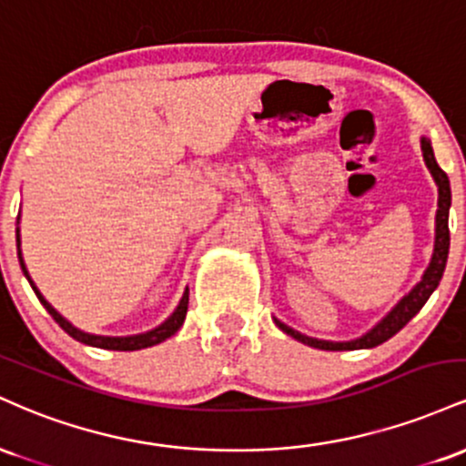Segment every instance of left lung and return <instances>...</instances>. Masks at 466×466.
I'll use <instances>...</instances> for the list:
<instances>
[{"mask_svg": "<svg viewBox=\"0 0 466 466\" xmlns=\"http://www.w3.org/2000/svg\"><path fill=\"white\" fill-rule=\"evenodd\" d=\"M420 148H422V157H425V164L427 168H430L431 177L436 179V186H438V212H436V245H434V256H431V263L427 267L425 276H422V280L416 285L408 296L400 300L397 307L390 311L386 318L381 319L370 333H366L360 339H352V341H324V339H313V337H307L302 333H298V330L289 329L287 324L278 322L276 319V326L278 329L285 330L287 335L296 337L298 341H302V344L307 346H313V349H319V350H357V349H374V346L383 344V341H388L390 337H394L399 333L400 329H403L405 324L410 322L411 318H414L416 313L420 311L422 307H425V302L430 300V296L434 293V289L438 287V282H441L442 278V271H445V265H447V256H449V206H451V188H449V177L445 170L441 168V166L436 164V157H434V148H431V144L427 137H422L420 140Z\"/></svg>", "mask_w": 466, "mask_h": 466, "instance_id": "1", "label": "left lung"}]
</instances>
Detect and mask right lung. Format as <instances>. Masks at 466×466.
Instances as JSON below:
<instances>
[{"instance_id": "1", "label": "right lung", "mask_w": 466, "mask_h": 466, "mask_svg": "<svg viewBox=\"0 0 466 466\" xmlns=\"http://www.w3.org/2000/svg\"><path fill=\"white\" fill-rule=\"evenodd\" d=\"M17 248H19V228H17ZM19 265H21V269H24L25 278H28V280H30L32 289H35L36 298H39L41 304H44V307L47 309V313H50L52 318H55V322H56L58 326H61V329L66 330V333H67L69 337H74V339L83 341V344L96 346V349H106V350H140V349H148V346L159 344V341L168 339L170 335L177 333V330L181 329V324H184V319H186V311H188V289H186L184 298H181L179 307L175 309V313L170 315V318L166 319V322H164L162 326H157V329L148 330V333H142V335H131V337H103V335H89V333H83V330H78L76 326L69 324L67 319L63 318L61 313H56V309L52 307V304L47 302L44 296H41L39 289L35 287V282H32V278L28 276V269H25L24 258H21V249H19Z\"/></svg>"}]
</instances>
